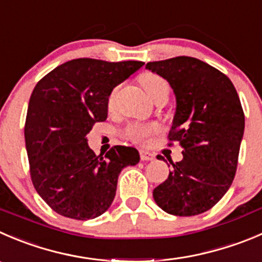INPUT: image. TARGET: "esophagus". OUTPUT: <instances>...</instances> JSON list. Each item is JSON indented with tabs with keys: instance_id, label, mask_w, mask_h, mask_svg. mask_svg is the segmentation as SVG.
Returning a JSON list of instances; mask_svg holds the SVG:
<instances>
[{
	"instance_id": "esophagus-1",
	"label": "esophagus",
	"mask_w": 262,
	"mask_h": 262,
	"mask_svg": "<svg viewBox=\"0 0 262 262\" xmlns=\"http://www.w3.org/2000/svg\"><path fill=\"white\" fill-rule=\"evenodd\" d=\"M139 156H141L142 161H152V160H155L154 154H151V152L148 151H143V149L139 152Z\"/></svg>"
}]
</instances>
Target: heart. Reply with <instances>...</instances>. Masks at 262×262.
<instances>
[{
	"instance_id": "obj_1",
	"label": "heart",
	"mask_w": 262,
	"mask_h": 262,
	"mask_svg": "<svg viewBox=\"0 0 262 262\" xmlns=\"http://www.w3.org/2000/svg\"><path fill=\"white\" fill-rule=\"evenodd\" d=\"M139 83L143 87V90L146 91L147 95L154 101L156 98L161 97V96H169L170 88L167 82L162 77L155 74V73L146 72L143 74H141L139 75ZM115 97L116 90H114L111 92V95L108 96V108H113L114 105H115ZM159 125L155 123H130L123 129V136L130 139V141L136 142V143H147L149 141V138L159 132Z\"/></svg>"
}]
</instances>
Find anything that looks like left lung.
I'll list each match as a JSON object with an SVG mask.
<instances>
[{
    "label": "left lung",
    "instance_id": "obj_1",
    "mask_svg": "<svg viewBox=\"0 0 262 262\" xmlns=\"http://www.w3.org/2000/svg\"><path fill=\"white\" fill-rule=\"evenodd\" d=\"M146 68L174 90L177 113L167 146L183 147L182 161L170 162L167 179L154 189L155 202L177 216L202 214L222 200L237 171L245 132L238 93L224 73L199 58L178 56Z\"/></svg>",
    "mask_w": 262,
    "mask_h": 262
}]
</instances>
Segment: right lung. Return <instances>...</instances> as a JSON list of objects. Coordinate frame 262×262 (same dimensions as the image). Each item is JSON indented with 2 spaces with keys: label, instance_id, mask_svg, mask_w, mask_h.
I'll use <instances>...</instances> for the list:
<instances>
[{
  "label": "right lung",
  "instance_id": "obj_1",
  "mask_svg": "<svg viewBox=\"0 0 262 262\" xmlns=\"http://www.w3.org/2000/svg\"><path fill=\"white\" fill-rule=\"evenodd\" d=\"M142 61H68L33 90L24 137L30 179L55 212L95 219L113 204L121 170L139 161L133 147L114 146L102 155L88 147L87 134L107 119L114 88L142 68Z\"/></svg>",
  "mask_w": 262,
  "mask_h": 262
}]
</instances>
